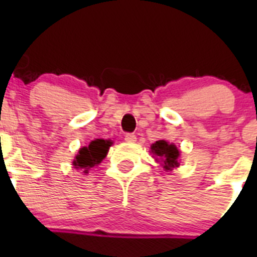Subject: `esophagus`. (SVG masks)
Segmentation results:
<instances>
[{
	"instance_id": "1",
	"label": "esophagus",
	"mask_w": 257,
	"mask_h": 257,
	"mask_svg": "<svg viewBox=\"0 0 257 257\" xmlns=\"http://www.w3.org/2000/svg\"><path fill=\"white\" fill-rule=\"evenodd\" d=\"M125 142H128V143H134V142H137V136L133 133H128L125 134Z\"/></svg>"
}]
</instances>
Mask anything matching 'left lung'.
Wrapping results in <instances>:
<instances>
[{
    "mask_svg": "<svg viewBox=\"0 0 257 257\" xmlns=\"http://www.w3.org/2000/svg\"><path fill=\"white\" fill-rule=\"evenodd\" d=\"M150 149L157 157V160L162 162L165 170H172L173 168L179 167V150L174 144H169L165 141H158L150 147Z\"/></svg>",
    "mask_w": 257,
    "mask_h": 257,
    "instance_id": "8db88e82",
    "label": "left lung"
}]
</instances>
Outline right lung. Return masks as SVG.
Instances as JSON below:
<instances>
[{
    "instance_id": "right-lung-1",
    "label": "right lung",
    "mask_w": 257,
    "mask_h": 257,
    "mask_svg": "<svg viewBox=\"0 0 257 257\" xmlns=\"http://www.w3.org/2000/svg\"><path fill=\"white\" fill-rule=\"evenodd\" d=\"M112 145L110 141H104V139H95L88 147L79 149L76 159H74L73 165L76 169L83 170L88 173L90 168L99 164L107 155L108 149Z\"/></svg>"
}]
</instances>
